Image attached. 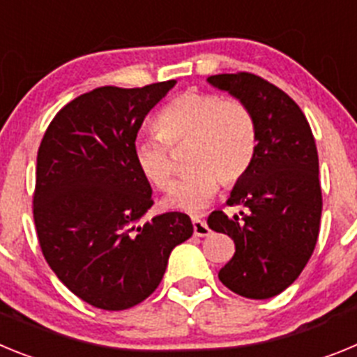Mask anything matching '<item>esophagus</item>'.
Returning a JSON list of instances; mask_svg holds the SVG:
<instances>
[{"label":"esophagus","instance_id":"obj_1","mask_svg":"<svg viewBox=\"0 0 357 357\" xmlns=\"http://www.w3.org/2000/svg\"><path fill=\"white\" fill-rule=\"evenodd\" d=\"M193 232L195 236H198V238H206V236H209L211 229L207 227V223L204 222V220H200V218H193Z\"/></svg>","mask_w":357,"mask_h":357}]
</instances>
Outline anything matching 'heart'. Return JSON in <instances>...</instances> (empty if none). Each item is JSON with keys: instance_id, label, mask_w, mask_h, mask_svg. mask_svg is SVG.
<instances>
[{"instance_id": "1", "label": "heart", "mask_w": 357, "mask_h": 357, "mask_svg": "<svg viewBox=\"0 0 357 357\" xmlns=\"http://www.w3.org/2000/svg\"><path fill=\"white\" fill-rule=\"evenodd\" d=\"M157 139H141L134 146V162L144 181L159 191L173 184V164L168 148L185 143L182 176L169 195L173 209H206L223 185L241 181L257 148L254 114L239 100H222L218 94L185 91L172 98L157 114Z\"/></svg>"}]
</instances>
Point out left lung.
Returning <instances> with one entry per match:
<instances>
[{
  "mask_svg": "<svg viewBox=\"0 0 357 357\" xmlns=\"http://www.w3.org/2000/svg\"><path fill=\"white\" fill-rule=\"evenodd\" d=\"M207 82L245 103L257 127L254 160L227 202L247 213L229 218L213 211L207 218L236 245L218 277L241 296L272 298L301 275L318 239L321 189L313 132L301 107L257 75L225 73Z\"/></svg>",
  "mask_w": 357,
  "mask_h": 357,
  "instance_id": "1",
  "label": "left lung"
}]
</instances>
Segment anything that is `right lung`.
<instances>
[{
    "instance_id": "1",
    "label": "right lung",
    "mask_w": 357,
    "mask_h": 357,
    "mask_svg": "<svg viewBox=\"0 0 357 357\" xmlns=\"http://www.w3.org/2000/svg\"><path fill=\"white\" fill-rule=\"evenodd\" d=\"M175 80L98 87L62 107L37 151L33 220L44 259L78 298L121 311L162 280L169 254L193 236L191 218L148 213L151 188L134 162L144 118Z\"/></svg>"
}]
</instances>
